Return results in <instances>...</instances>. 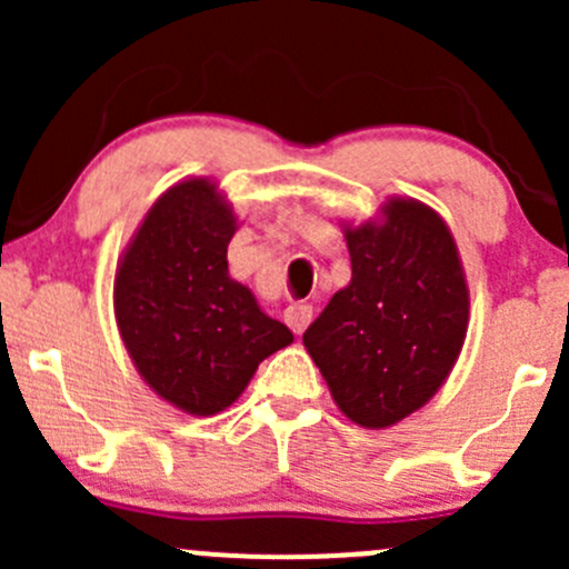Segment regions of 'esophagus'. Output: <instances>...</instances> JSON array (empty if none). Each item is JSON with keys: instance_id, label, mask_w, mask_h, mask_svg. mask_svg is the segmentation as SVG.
<instances>
[{"instance_id": "1", "label": "esophagus", "mask_w": 569, "mask_h": 569, "mask_svg": "<svg viewBox=\"0 0 569 569\" xmlns=\"http://www.w3.org/2000/svg\"><path fill=\"white\" fill-rule=\"evenodd\" d=\"M283 319H286V325L291 327V330H295V332H302V330H306L308 325H311V319H313V308L308 306V302H291V306L286 308Z\"/></svg>"}]
</instances>
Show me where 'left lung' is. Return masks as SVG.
<instances>
[{"label": "left lung", "instance_id": "8db88e82", "mask_svg": "<svg viewBox=\"0 0 569 569\" xmlns=\"http://www.w3.org/2000/svg\"><path fill=\"white\" fill-rule=\"evenodd\" d=\"M352 283L332 295L302 343L347 418L391 427L443 386L468 330V289L446 222L391 200L386 222L347 231Z\"/></svg>", "mask_w": 569, "mask_h": 569}]
</instances>
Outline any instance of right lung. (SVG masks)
<instances>
[{
  "label": "right lung",
  "mask_w": 569,
  "mask_h": 569,
  "mask_svg": "<svg viewBox=\"0 0 569 569\" xmlns=\"http://www.w3.org/2000/svg\"><path fill=\"white\" fill-rule=\"evenodd\" d=\"M231 209L206 178L176 183L148 211L114 274V313L131 360L170 405L226 410L258 363L295 341L228 278Z\"/></svg>",
  "instance_id": "add662e5"
}]
</instances>
